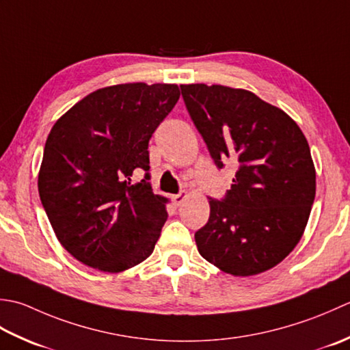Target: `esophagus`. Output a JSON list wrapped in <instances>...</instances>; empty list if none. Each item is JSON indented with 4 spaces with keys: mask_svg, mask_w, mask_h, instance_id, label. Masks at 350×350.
I'll return each mask as SVG.
<instances>
[{
    "mask_svg": "<svg viewBox=\"0 0 350 350\" xmlns=\"http://www.w3.org/2000/svg\"><path fill=\"white\" fill-rule=\"evenodd\" d=\"M187 198H189L187 191H181V193H178V195H174V196H172V201H174V204L178 206V205H181Z\"/></svg>",
    "mask_w": 350,
    "mask_h": 350,
    "instance_id": "1",
    "label": "esophagus"
}]
</instances>
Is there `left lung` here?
<instances>
[{"instance_id":"8db88e82","label":"left lung","mask_w":350,"mask_h":350,"mask_svg":"<svg viewBox=\"0 0 350 350\" xmlns=\"http://www.w3.org/2000/svg\"><path fill=\"white\" fill-rule=\"evenodd\" d=\"M185 107L219 169L237 167L222 202L195 234L198 251L232 276L266 272L304 235L316 196V167L301 128L245 89L181 84Z\"/></svg>"}]
</instances>
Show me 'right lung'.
Listing matches in <instances>:
<instances>
[{
    "label": "right lung",
    "mask_w": 350,
    "mask_h": 350,
    "mask_svg": "<svg viewBox=\"0 0 350 350\" xmlns=\"http://www.w3.org/2000/svg\"><path fill=\"white\" fill-rule=\"evenodd\" d=\"M176 84L125 83L98 89L48 134L38 187L57 240L83 265L119 273L152 254L167 199L148 180V142L174 109Z\"/></svg>",
    "instance_id": "add662e5"
}]
</instances>
